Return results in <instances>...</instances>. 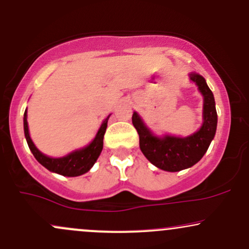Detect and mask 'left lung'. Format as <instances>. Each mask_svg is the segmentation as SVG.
I'll return each mask as SVG.
<instances>
[{
  "label": "left lung",
  "instance_id": "8db88e82",
  "mask_svg": "<svg viewBox=\"0 0 249 249\" xmlns=\"http://www.w3.org/2000/svg\"><path fill=\"white\" fill-rule=\"evenodd\" d=\"M190 79L198 86L204 96L203 124L200 129L186 137L154 135L136 112L133 124L140 136V149L150 163L164 171L176 172L191 168L205 155L217 130V110L214 96L205 79L197 73H190Z\"/></svg>",
  "mask_w": 249,
  "mask_h": 249
}]
</instances>
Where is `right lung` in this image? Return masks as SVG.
<instances>
[{
    "instance_id": "right-lung-1",
    "label": "right lung",
    "mask_w": 249,
    "mask_h": 249,
    "mask_svg": "<svg viewBox=\"0 0 249 249\" xmlns=\"http://www.w3.org/2000/svg\"><path fill=\"white\" fill-rule=\"evenodd\" d=\"M26 109L24 112V135L28 142L29 148H30L31 153L34 154L35 159L40 163L46 169L55 174H59L61 176L67 177H75L80 176V175L86 174L87 171L94 165V163L100 156L102 148H104V135L106 133L107 122L110 115H108L106 119L102 122L101 127L99 128L98 133L92 142L85 148L78 149V150L72 151L71 154L66 155L64 157H59V159H53V157H49L46 155L40 153L36 148V145L32 142L30 134H29V127H28V120H26Z\"/></svg>"
}]
</instances>
